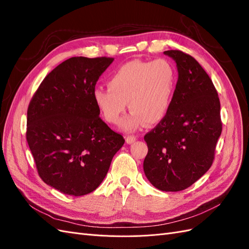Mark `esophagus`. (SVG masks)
I'll return each mask as SVG.
<instances>
[{
	"mask_svg": "<svg viewBox=\"0 0 249 249\" xmlns=\"http://www.w3.org/2000/svg\"><path fill=\"white\" fill-rule=\"evenodd\" d=\"M136 136H133V135H130V136H126L125 137V141L127 144H132V143H134L135 141H136Z\"/></svg>",
	"mask_w": 249,
	"mask_h": 249,
	"instance_id": "34e87169",
	"label": "esophagus"
}]
</instances>
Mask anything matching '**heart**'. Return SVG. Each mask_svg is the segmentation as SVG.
Wrapping results in <instances>:
<instances>
[{"label":"heart","instance_id":"b5f03b06","mask_svg":"<svg viewBox=\"0 0 249 249\" xmlns=\"http://www.w3.org/2000/svg\"><path fill=\"white\" fill-rule=\"evenodd\" d=\"M177 73L164 59L133 60L119 66L108 79V88L93 91V102L108 124H117L127 107L132 111L122 123L126 132L143 124L155 125L167 115L176 92Z\"/></svg>","mask_w":249,"mask_h":249}]
</instances>
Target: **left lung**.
<instances>
[{"mask_svg":"<svg viewBox=\"0 0 249 249\" xmlns=\"http://www.w3.org/2000/svg\"><path fill=\"white\" fill-rule=\"evenodd\" d=\"M175 60L178 78L167 115L148 132L143 162L147 179L157 189L182 191L212 166L222 131L220 102L208 73L192 56L165 51Z\"/></svg>","mask_w":249,"mask_h":249,"instance_id":"8db88e82","label":"left lung"}]
</instances>
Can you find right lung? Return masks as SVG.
<instances>
[{"label": "right lung", "instance_id": "1", "mask_svg": "<svg viewBox=\"0 0 249 249\" xmlns=\"http://www.w3.org/2000/svg\"><path fill=\"white\" fill-rule=\"evenodd\" d=\"M114 58L72 57L43 79L27 112L26 137L44 183L63 194L94 191L124 139L100 117L95 84Z\"/></svg>", "mask_w": 249, "mask_h": 249}]
</instances>
